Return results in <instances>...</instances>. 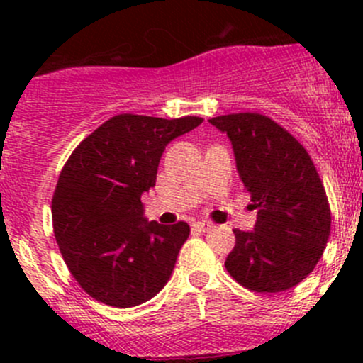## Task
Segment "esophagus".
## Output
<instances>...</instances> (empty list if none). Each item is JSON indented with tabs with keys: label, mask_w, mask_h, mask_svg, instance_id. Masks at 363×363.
<instances>
[{
	"label": "esophagus",
	"mask_w": 363,
	"mask_h": 363,
	"mask_svg": "<svg viewBox=\"0 0 363 363\" xmlns=\"http://www.w3.org/2000/svg\"><path fill=\"white\" fill-rule=\"evenodd\" d=\"M193 228H195L196 232H208V230L212 228V223H208V221L193 223Z\"/></svg>",
	"instance_id": "1"
}]
</instances>
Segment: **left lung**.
Segmentation results:
<instances>
[{
  "instance_id": "obj_1",
  "label": "left lung",
  "mask_w": 363,
  "mask_h": 363,
  "mask_svg": "<svg viewBox=\"0 0 363 363\" xmlns=\"http://www.w3.org/2000/svg\"><path fill=\"white\" fill-rule=\"evenodd\" d=\"M208 123L228 135L237 172L258 208L255 230H233L226 270L247 290H290L313 272L330 235V207L316 167L294 135L263 113H228Z\"/></svg>"
}]
</instances>
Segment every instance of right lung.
I'll use <instances>...</instances> for the list:
<instances>
[{
	"label": "right lung",
	"mask_w": 363,
	"mask_h": 363,
	"mask_svg": "<svg viewBox=\"0 0 363 363\" xmlns=\"http://www.w3.org/2000/svg\"><path fill=\"white\" fill-rule=\"evenodd\" d=\"M202 117L119 113L72 152L52 196V225L65 263L87 295L112 307L151 300L170 279L188 223L144 218L164 147Z\"/></svg>",
	"instance_id": "right-lung-1"
}]
</instances>
